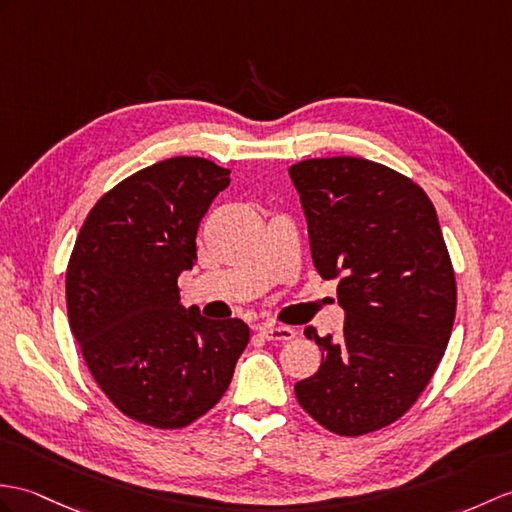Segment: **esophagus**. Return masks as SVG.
<instances>
[{"label": "esophagus", "mask_w": 512, "mask_h": 512, "mask_svg": "<svg viewBox=\"0 0 512 512\" xmlns=\"http://www.w3.org/2000/svg\"><path fill=\"white\" fill-rule=\"evenodd\" d=\"M259 331H261V336H264L266 340H272V342H288L296 336V331L292 327H285V325H264Z\"/></svg>", "instance_id": "34e87169"}]
</instances>
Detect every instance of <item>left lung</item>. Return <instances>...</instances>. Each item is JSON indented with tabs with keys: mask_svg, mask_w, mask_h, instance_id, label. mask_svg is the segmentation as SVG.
<instances>
[{
	"mask_svg": "<svg viewBox=\"0 0 512 512\" xmlns=\"http://www.w3.org/2000/svg\"><path fill=\"white\" fill-rule=\"evenodd\" d=\"M312 259L338 279L342 336H305L320 368L296 382L301 408L338 436H364L406 414L441 364L456 318V275L423 189L382 163H294Z\"/></svg>",
	"mask_w": 512,
	"mask_h": 512,
	"instance_id": "left-lung-1",
	"label": "left lung"
}]
</instances>
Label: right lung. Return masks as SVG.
I'll list each match as a JSON object with an SVG mask.
<instances>
[{
	"label": "right lung",
	"instance_id": "right-lung-1",
	"mask_svg": "<svg viewBox=\"0 0 512 512\" xmlns=\"http://www.w3.org/2000/svg\"><path fill=\"white\" fill-rule=\"evenodd\" d=\"M231 183L202 157H172L109 189L82 224L65 296L71 334L95 384L128 419L178 430L227 392L248 344L240 318L207 320L178 303L196 233Z\"/></svg>",
	"mask_w": 512,
	"mask_h": 512
}]
</instances>
